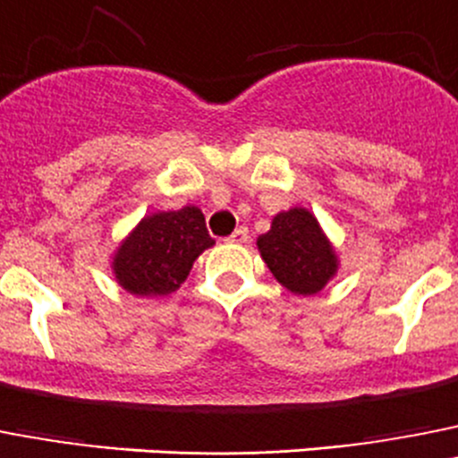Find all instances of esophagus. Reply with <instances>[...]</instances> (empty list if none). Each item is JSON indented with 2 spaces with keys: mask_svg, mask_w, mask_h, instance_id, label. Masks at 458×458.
<instances>
[{
  "mask_svg": "<svg viewBox=\"0 0 458 458\" xmlns=\"http://www.w3.org/2000/svg\"><path fill=\"white\" fill-rule=\"evenodd\" d=\"M225 242H230V244H246V242H249V228H246V225H240Z\"/></svg>",
  "mask_w": 458,
  "mask_h": 458,
  "instance_id": "34e87169",
  "label": "esophagus"
}]
</instances>
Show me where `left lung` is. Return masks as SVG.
Here are the masks:
<instances>
[{
  "label": "left lung",
  "instance_id": "8db88e82",
  "mask_svg": "<svg viewBox=\"0 0 458 458\" xmlns=\"http://www.w3.org/2000/svg\"><path fill=\"white\" fill-rule=\"evenodd\" d=\"M256 244L274 278L295 295H318L339 272L332 242L304 207L278 212Z\"/></svg>",
  "mask_w": 458,
  "mask_h": 458
}]
</instances>
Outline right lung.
I'll list each match as a JSON object with an SVG mask.
<instances>
[{
  "mask_svg": "<svg viewBox=\"0 0 458 458\" xmlns=\"http://www.w3.org/2000/svg\"><path fill=\"white\" fill-rule=\"evenodd\" d=\"M214 246L198 207L149 214L113 256L117 284L135 297L170 295L189 276L196 258Z\"/></svg>",
  "mask_w": 458,
  "mask_h": 458,
  "instance_id": "right-lung-1",
  "label": "right lung"
}]
</instances>
